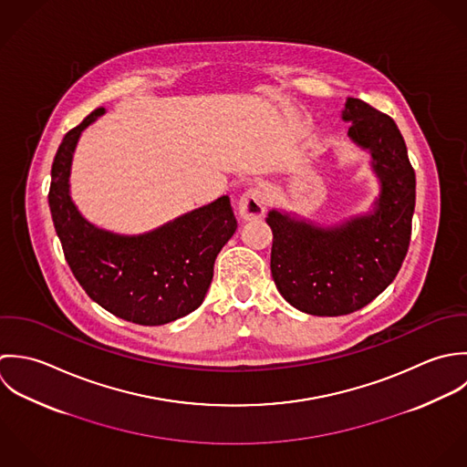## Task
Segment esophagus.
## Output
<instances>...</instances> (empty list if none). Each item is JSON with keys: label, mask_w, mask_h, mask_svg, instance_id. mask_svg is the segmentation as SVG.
Masks as SVG:
<instances>
[{"label": "esophagus", "mask_w": 467, "mask_h": 467, "mask_svg": "<svg viewBox=\"0 0 467 467\" xmlns=\"http://www.w3.org/2000/svg\"><path fill=\"white\" fill-rule=\"evenodd\" d=\"M238 213L244 220H256L265 213V194L258 187L247 189L238 200Z\"/></svg>", "instance_id": "obj_1"}]
</instances>
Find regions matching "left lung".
<instances>
[{
  "label": "left lung",
  "mask_w": 467,
  "mask_h": 467,
  "mask_svg": "<svg viewBox=\"0 0 467 467\" xmlns=\"http://www.w3.org/2000/svg\"><path fill=\"white\" fill-rule=\"evenodd\" d=\"M348 137L370 153L379 181L372 209L334 225L271 209V273L281 296L312 316H345L395 280L411 236L415 171L404 139L386 113L348 97L341 113Z\"/></svg>",
  "instance_id": "1"
}]
</instances>
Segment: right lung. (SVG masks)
I'll return each mask as SVG.
<instances>
[{
  "label": "right lung",
  "mask_w": 467,
  "mask_h": 467,
  "mask_svg": "<svg viewBox=\"0 0 467 467\" xmlns=\"http://www.w3.org/2000/svg\"><path fill=\"white\" fill-rule=\"evenodd\" d=\"M94 109L70 130L52 164L48 203L74 276L113 316L157 327L196 310L213 267L238 223L227 194L142 234H119L88 222L70 194L72 159L81 133L102 117Z\"/></svg>",
  "instance_id": "right-lung-1"
}]
</instances>
